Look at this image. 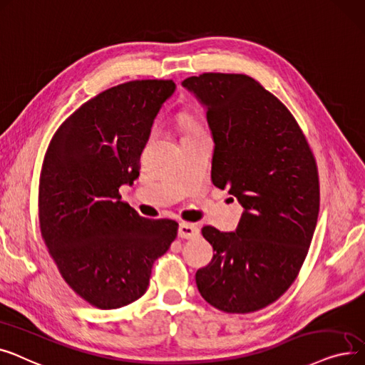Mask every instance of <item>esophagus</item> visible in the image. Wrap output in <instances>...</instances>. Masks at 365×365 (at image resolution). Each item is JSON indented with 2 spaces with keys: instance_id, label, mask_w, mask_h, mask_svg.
Returning a JSON list of instances; mask_svg holds the SVG:
<instances>
[{
  "instance_id": "obj_1",
  "label": "esophagus",
  "mask_w": 365,
  "mask_h": 365,
  "mask_svg": "<svg viewBox=\"0 0 365 365\" xmlns=\"http://www.w3.org/2000/svg\"><path fill=\"white\" fill-rule=\"evenodd\" d=\"M200 230L196 224L192 222H181L180 224V230H178V236L181 239H193L196 236H199Z\"/></svg>"
}]
</instances>
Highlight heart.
Listing matches in <instances>:
<instances>
[{
    "instance_id": "obj_1",
    "label": "heart",
    "mask_w": 365,
    "mask_h": 365,
    "mask_svg": "<svg viewBox=\"0 0 365 365\" xmlns=\"http://www.w3.org/2000/svg\"><path fill=\"white\" fill-rule=\"evenodd\" d=\"M196 130H195V128L192 126V125H187V128H185V135H190V133H195Z\"/></svg>"
}]
</instances>
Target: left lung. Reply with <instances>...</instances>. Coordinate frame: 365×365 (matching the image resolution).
<instances>
[{
  "label": "left lung",
  "instance_id": "1",
  "mask_svg": "<svg viewBox=\"0 0 365 365\" xmlns=\"http://www.w3.org/2000/svg\"><path fill=\"white\" fill-rule=\"evenodd\" d=\"M182 86L206 108L214 185L245 210L236 233L202 229L215 254L196 284L218 310L251 314L279 299L304 263L319 212L315 155L289 110L252 77L203 73Z\"/></svg>",
  "mask_w": 365,
  "mask_h": 365
}]
</instances>
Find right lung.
<instances>
[{
	"instance_id": "obj_1",
	"label": "right lung",
	"mask_w": 365,
	"mask_h": 365,
	"mask_svg": "<svg viewBox=\"0 0 365 365\" xmlns=\"http://www.w3.org/2000/svg\"><path fill=\"white\" fill-rule=\"evenodd\" d=\"M173 91L158 78L114 86L69 115L47 147L41 236L63 281L98 309L143 297L153 263L177 237V221L144 218L118 192L140 175L154 117Z\"/></svg>"
}]
</instances>
